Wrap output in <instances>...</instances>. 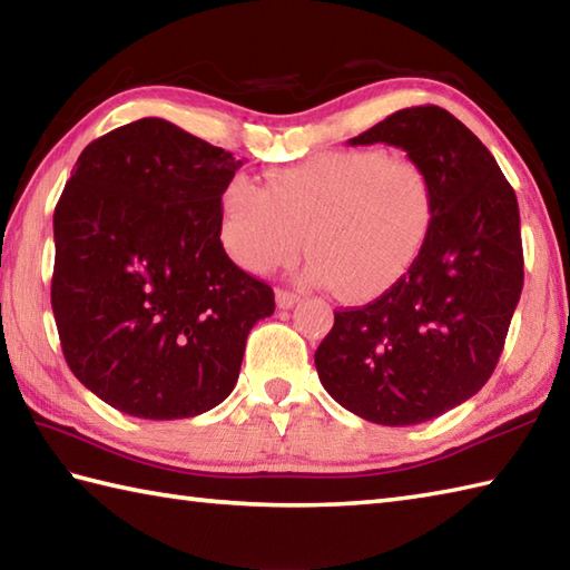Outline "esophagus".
Returning <instances> with one entry per match:
<instances>
[{
    "mask_svg": "<svg viewBox=\"0 0 570 570\" xmlns=\"http://www.w3.org/2000/svg\"><path fill=\"white\" fill-rule=\"evenodd\" d=\"M298 301H301V296L288 292V288H276V306L278 308H294Z\"/></svg>",
    "mask_w": 570,
    "mask_h": 570,
    "instance_id": "obj_1",
    "label": "esophagus"
}]
</instances>
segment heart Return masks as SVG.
<instances>
[{
	"instance_id": "b5f03b06",
	"label": "heart",
	"mask_w": 570,
	"mask_h": 570,
	"mask_svg": "<svg viewBox=\"0 0 570 570\" xmlns=\"http://www.w3.org/2000/svg\"><path fill=\"white\" fill-rule=\"evenodd\" d=\"M435 188L426 168L382 149H337L220 193L217 239L247 274H269L306 245L308 284L335 286L347 301L394 288L426 249Z\"/></svg>"
}]
</instances>
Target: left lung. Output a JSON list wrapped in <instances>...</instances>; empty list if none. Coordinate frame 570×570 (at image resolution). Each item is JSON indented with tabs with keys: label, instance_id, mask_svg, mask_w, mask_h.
I'll list each match as a JSON object with an SVG mask.
<instances>
[{
	"label": "left lung",
	"instance_id": "8db88e82",
	"mask_svg": "<svg viewBox=\"0 0 570 570\" xmlns=\"http://www.w3.org/2000/svg\"><path fill=\"white\" fill-rule=\"evenodd\" d=\"M380 141L429 171L433 229L394 288L335 311L316 370L325 392L360 419L411 426L468 402L490 380L524 286L522 233L494 156L443 107H406L347 144Z\"/></svg>",
	"mask_w": 570,
	"mask_h": 570
}]
</instances>
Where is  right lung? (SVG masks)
<instances>
[{
  "mask_svg": "<svg viewBox=\"0 0 570 570\" xmlns=\"http://www.w3.org/2000/svg\"><path fill=\"white\" fill-rule=\"evenodd\" d=\"M242 161L159 117L78 156L53 213L51 306L70 372L137 419H188L235 390L269 284L217 239Z\"/></svg>",
  "mask_w": 570,
  "mask_h": 570,
  "instance_id": "obj_1",
  "label": "right lung"
}]
</instances>
